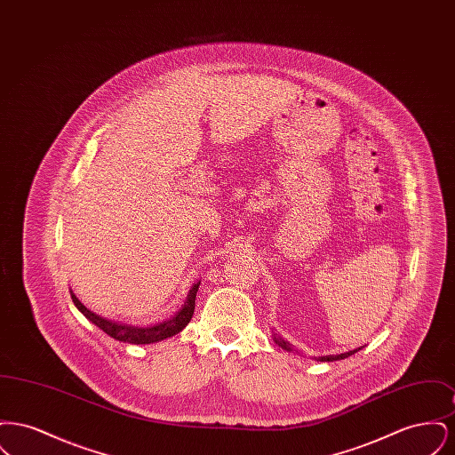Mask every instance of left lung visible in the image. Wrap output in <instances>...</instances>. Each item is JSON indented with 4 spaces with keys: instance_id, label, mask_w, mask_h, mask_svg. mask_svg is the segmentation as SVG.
Masks as SVG:
<instances>
[{
    "instance_id": "8db88e82",
    "label": "left lung",
    "mask_w": 455,
    "mask_h": 455,
    "mask_svg": "<svg viewBox=\"0 0 455 455\" xmlns=\"http://www.w3.org/2000/svg\"><path fill=\"white\" fill-rule=\"evenodd\" d=\"M275 341L283 347V349H286V351H293V347L290 345V343H286L284 339H278L276 336H275ZM362 347H356V349H353V351H347V353H341V355H336V356H332V355H329V356H321L319 360L321 362H332V360H345L347 356H351V355H355L356 351H360Z\"/></svg>"
}]
</instances>
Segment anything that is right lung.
<instances>
[{"instance_id": "obj_1", "label": "right lung", "mask_w": 455, "mask_h": 455, "mask_svg": "<svg viewBox=\"0 0 455 455\" xmlns=\"http://www.w3.org/2000/svg\"><path fill=\"white\" fill-rule=\"evenodd\" d=\"M199 283L201 282L193 284V288L189 290V295L184 302V307L173 317L164 321V323H158V324L143 325V327L102 317V315L88 310L87 307L76 299V295L73 291H71V299L88 321H92L97 327H100L110 338L123 341V343H131V345H148V343H156L165 338H171L189 324V321L193 319V314H195L196 293H197Z\"/></svg>"}]
</instances>
